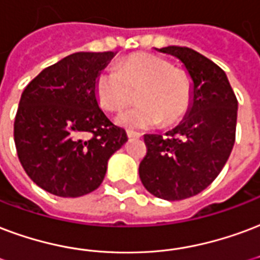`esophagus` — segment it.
<instances>
[{
    "label": "esophagus",
    "instance_id": "1",
    "mask_svg": "<svg viewBox=\"0 0 260 260\" xmlns=\"http://www.w3.org/2000/svg\"><path fill=\"white\" fill-rule=\"evenodd\" d=\"M126 135H128V138H132V139H139L140 136V134L139 132H135V131H126Z\"/></svg>",
    "mask_w": 260,
    "mask_h": 260
}]
</instances>
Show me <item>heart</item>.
Segmentation results:
<instances>
[{
  "label": "heart",
  "instance_id": "heart-1",
  "mask_svg": "<svg viewBox=\"0 0 260 260\" xmlns=\"http://www.w3.org/2000/svg\"><path fill=\"white\" fill-rule=\"evenodd\" d=\"M193 92L189 71L151 53L125 57L117 70L102 71L95 81L98 102L109 111L124 109L138 93L140 105L117 115V122L129 129L178 122L190 109Z\"/></svg>",
  "mask_w": 260,
  "mask_h": 260
}]
</instances>
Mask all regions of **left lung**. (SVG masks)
<instances>
[{"mask_svg": "<svg viewBox=\"0 0 260 260\" xmlns=\"http://www.w3.org/2000/svg\"><path fill=\"white\" fill-rule=\"evenodd\" d=\"M193 80V102L180 124L162 135H145L139 176L147 191L162 200L193 197L216 179L236 140L237 98L224 71L187 47H167Z\"/></svg>", "mask_w": 260, "mask_h": 260, "instance_id": "obj_1", "label": "left lung"}]
</instances>
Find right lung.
<instances>
[{"instance_id":"obj_1","label":"right lung","mask_w":260,"mask_h":260,"mask_svg":"<svg viewBox=\"0 0 260 260\" xmlns=\"http://www.w3.org/2000/svg\"><path fill=\"white\" fill-rule=\"evenodd\" d=\"M114 52H77L28 82L13 138L28 178L59 197H81L103 182L107 161L128 140L96 99L95 81Z\"/></svg>"}]
</instances>
